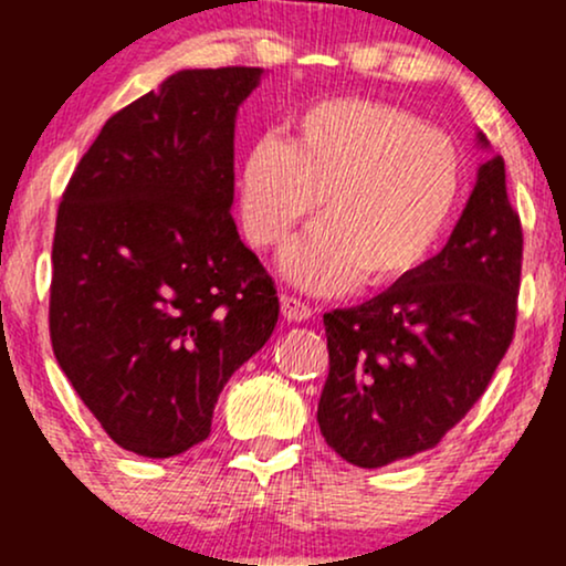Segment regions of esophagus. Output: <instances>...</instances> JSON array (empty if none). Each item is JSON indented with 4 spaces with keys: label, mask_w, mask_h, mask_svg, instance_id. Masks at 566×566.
<instances>
[{
    "label": "esophagus",
    "mask_w": 566,
    "mask_h": 566,
    "mask_svg": "<svg viewBox=\"0 0 566 566\" xmlns=\"http://www.w3.org/2000/svg\"><path fill=\"white\" fill-rule=\"evenodd\" d=\"M282 316L287 322H305L314 316V308L308 303H303L301 297L292 295H282Z\"/></svg>",
    "instance_id": "obj_1"
}]
</instances>
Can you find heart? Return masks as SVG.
Segmentation results:
<instances>
[{"mask_svg": "<svg viewBox=\"0 0 566 566\" xmlns=\"http://www.w3.org/2000/svg\"><path fill=\"white\" fill-rule=\"evenodd\" d=\"M463 197V157L447 133L407 108L333 97L297 114L290 143L255 140L239 178L242 223L274 250L316 212L319 226L284 252L282 269L308 292L356 279L388 287L418 274L450 231Z\"/></svg>", "mask_w": 566, "mask_h": 566, "instance_id": "1", "label": "heart"}]
</instances>
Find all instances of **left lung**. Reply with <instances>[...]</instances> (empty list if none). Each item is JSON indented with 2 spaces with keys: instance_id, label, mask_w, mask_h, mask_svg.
Instances as JSON below:
<instances>
[{
  "instance_id": "left-lung-1",
  "label": "left lung",
  "mask_w": 566,
  "mask_h": 566,
  "mask_svg": "<svg viewBox=\"0 0 566 566\" xmlns=\"http://www.w3.org/2000/svg\"><path fill=\"white\" fill-rule=\"evenodd\" d=\"M522 244L505 161L490 157L439 255L373 301L324 314L316 420L343 460L380 469L431 450L476 405L516 329Z\"/></svg>"
}]
</instances>
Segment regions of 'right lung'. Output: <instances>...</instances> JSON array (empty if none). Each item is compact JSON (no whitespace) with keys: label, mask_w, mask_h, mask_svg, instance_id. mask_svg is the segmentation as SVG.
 <instances>
[{"label":"right lung","mask_w":566,"mask_h":566,"mask_svg":"<svg viewBox=\"0 0 566 566\" xmlns=\"http://www.w3.org/2000/svg\"><path fill=\"white\" fill-rule=\"evenodd\" d=\"M263 69H184L106 122L57 207L55 359L122 450L172 458L265 346L279 297L239 239L233 125Z\"/></svg>","instance_id":"right-lung-1"}]
</instances>
